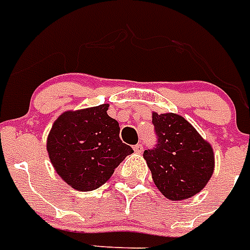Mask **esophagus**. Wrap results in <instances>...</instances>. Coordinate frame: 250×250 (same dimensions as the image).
Wrapping results in <instances>:
<instances>
[{
  "label": "esophagus",
  "instance_id": "1",
  "mask_svg": "<svg viewBox=\"0 0 250 250\" xmlns=\"http://www.w3.org/2000/svg\"><path fill=\"white\" fill-rule=\"evenodd\" d=\"M133 150H135L136 154H141L142 151H144V146H142V144H137L133 146Z\"/></svg>",
  "mask_w": 250,
  "mask_h": 250
}]
</instances>
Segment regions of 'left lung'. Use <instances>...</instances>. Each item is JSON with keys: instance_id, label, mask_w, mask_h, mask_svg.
Listing matches in <instances>:
<instances>
[{"instance_id": "obj_1", "label": "left lung", "mask_w": 250, "mask_h": 250, "mask_svg": "<svg viewBox=\"0 0 250 250\" xmlns=\"http://www.w3.org/2000/svg\"><path fill=\"white\" fill-rule=\"evenodd\" d=\"M156 145L145 150L155 186L167 198L187 200L205 188L213 173V151L189 122L174 113L152 114Z\"/></svg>"}]
</instances>
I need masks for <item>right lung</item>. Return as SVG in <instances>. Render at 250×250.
I'll return each mask as SVG.
<instances>
[{
  "label": "right lung",
  "mask_w": 250,
  "mask_h": 250,
  "mask_svg": "<svg viewBox=\"0 0 250 250\" xmlns=\"http://www.w3.org/2000/svg\"><path fill=\"white\" fill-rule=\"evenodd\" d=\"M108 104L66 112L54 122L47 150L54 169L77 190H94L133 152L119 138V125L106 114Z\"/></svg>",
  "instance_id": "obj_1"
}]
</instances>
